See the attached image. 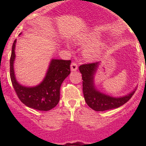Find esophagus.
<instances>
[{"label": "esophagus", "mask_w": 146, "mask_h": 146, "mask_svg": "<svg viewBox=\"0 0 146 146\" xmlns=\"http://www.w3.org/2000/svg\"><path fill=\"white\" fill-rule=\"evenodd\" d=\"M78 64H77L75 62H72L71 64V70L72 71H76L77 69H78Z\"/></svg>", "instance_id": "obj_1"}]
</instances>
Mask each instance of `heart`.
Returning <instances> with one entry per match:
<instances>
[{
	"mask_svg": "<svg viewBox=\"0 0 146 146\" xmlns=\"http://www.w3.org/2000/svg\"><path fill=\"white\" fill-rule=\"evenodd\" d=\"M100 38V34L98 32H90L83 35L78 38L79 43H93L97 42ZM104 48L103 43H97L95 44H90L85 49V56L89 60L96 59L101 56L102 51Z\"/></svg>",
	"mask_w": 146,
	"mask_h": 146,
	"instance_id": "1",
	"label": "heart"
}]
</instances>
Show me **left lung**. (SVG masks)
I'll list each match as a JSON object with an SVG mask.
<instances>
[{"label": "left lung", "mask_w": 146, "mask_h": 146, "mask_svg": "<svg viewBox=\"0 0 146 146\" xmlns=\"http://www.w3.org/2000/svg\"><path fill=\"white\" fill-rule=\"evenodd\" d=\"M100 62L82 64L79 67L82 77L83 93L87 105L95 111H105L114 109L123 105L132 98L135 90L129 94L120 98H114L104 94L95 88L94 75Z\"/></svg>", "instance_id": "8db88e82"}]
</instances>
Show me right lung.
Segmentation results:
<instances>
[{"label": "right lung", "mask_w": 146, "mask_h": 146, "mask_svg": "<svg viewBox=\"0 0 146 146\" xmlns=\"http://www.w3.org/2000/svg\"><path fill=\"white\" fill-rule=\"evenodd\" d=\"M16 42V40H15L10 58V78L18 98L25 105L33 109L42 111L52 109L60 101V86L71 73V61L52 59L46 75L40 84L36 86H24L18 82L14 73Z\"/></svg>", "instance_id": "right-lung-1"}]
</instances>
